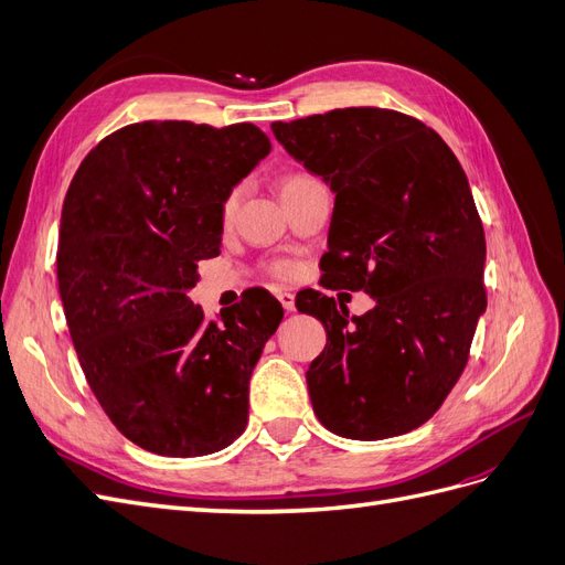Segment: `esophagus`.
<instances>
[{"instance_id":"obj_1","label":"esophagus","mask_w":565,"mask_h":565,"mask_svg":"<svg viewBox=\"0 0 565 565\" xmlns=\"http://www.w3.org/2000/svg\"><path fill=\"white\" fill-rule=\"evenodd\" d=\"M278 301L282 303V309H285L287 313L295 311V295H292V292H278Z\"/></svg>"}]
</instances>
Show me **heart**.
Here are the masks:
<instances>
[{
  "label": "heart",
  "mask_w": 565,
  "mask_h": 565,
  "mask_svg": "<svg viewBox=\"0 0 565 565\" xmlns=\"http://www.w3.org/2000/svg\"><path fill=\"white\" fill-rule=\"evenodd\" d=\"M299 179H303V177H287L285 181H282V188H287V185H292L295 181H299ZM280 188V191H282ZM237 202H241V191H231L228 195H226V200H224V204H221V216H224L226 221L235 214V210H237ZM273 273H276V276H280V278H289L292 276V266L289 264H276L273 266Z\"/></svg>",
  "instance_id": "heart-1"
}]
</instances>
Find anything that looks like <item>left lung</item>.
Here are the masks:
<instances>
[{
	"instance_id": "1",
	"label": "left lung",
	"mask_w": 565,
	"mask_h": 565,
	"mask_svg": "<svg viewBox=\"0 0 565 565\" xmlns=\"http://www.w3.org/2000/svg\"><path fill=\"white\" fill-rule=\"evenodd\" d=\"M270 129L334 193L324 278L374 299L353 318L320 292L297 303L328 332L306 372L316 415L355 440L413 431L457 384L486 311V233L465 169L396 110L341 108Z\"/></svg>"
}]
</instances>
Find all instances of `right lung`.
I'll use <instances>...</instances> for the list:
<instances>
[{
    "instance_id": "add662e5",
    "label": "right lung",
    "mask_w": 565,
    "mask_h": 565,
    "mask_svg": "<svg viewBox=\"0 0 565 565\" xmlns=\"http://www.w3.org/2000/svg\"><path fill=\"white\" fill-rule=\"evenodd\" d=\"M268 152L247 122H139L100 141L67 188V330L100 407L148 452L200 457L245 431L252 370L282 306L254 292L207 320L188 292L198 262L221 252V204Z\"/></svg>"
}]
</instances>
